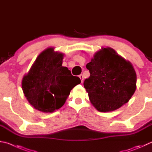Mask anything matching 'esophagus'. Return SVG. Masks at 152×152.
Wrapping results in <instances>:
<instances>
[{"label": "esophagus", "mask_w": 152, "mask_h": 152, "mask_svg": "<svg viewBox=\"0 0 152 152\" xmlns=\"http://www.w3.org/2000/svg\"><path fill=\"white\" fill-rule=\"evenodd\" d=\"M79 78H80L81 82H83V80H84V76H83V75H82V74H80V75L79 76Z\"/></svg>", "instance_id": "obj_1"}]
</instances>
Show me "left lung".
Masks as SVG:
<instances>
[{"instance_id": "8db88e82", "label": "left lung", "mask_w": 152, "mask_h": 152, "mask_svg": "<svg viewBox=\"0 0 152 152\" xmlns=\"http://www.w3.org/2000/svg\"><path fill=\"white\" fill-rule=\"evenodd\" d=\"M90 76L84 86L95 108L111 112L128 102L136 89L137 77L133 66L114 49L102 48L86 64Z\"/></svg>"}]
</instances>
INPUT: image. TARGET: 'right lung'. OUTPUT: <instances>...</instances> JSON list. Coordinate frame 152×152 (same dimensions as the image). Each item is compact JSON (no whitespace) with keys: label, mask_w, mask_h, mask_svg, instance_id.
Here are the masks:
<instances>
[{"label":"right lung","mask_w":152,"mask_h":152,"mask_svg":"<svg viewBox=\"0 0 152 152\" xmlns=\"http://www.w3.org/2000/svg\"><path fill=\"white\" fill-rule=\"evenodd\" d=\"M64 54L53 48L38 55L22 81L24 94L35 109L51 113L61 107L71 90L80 84L78 77L72 75L67 67L62 66Z\"/></svg>","instance_id":"obj_1"}]
</instances>
